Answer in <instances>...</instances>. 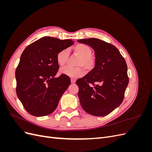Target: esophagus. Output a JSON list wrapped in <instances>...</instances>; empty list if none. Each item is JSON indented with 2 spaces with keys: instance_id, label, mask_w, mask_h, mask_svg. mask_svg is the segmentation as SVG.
I'll return each instance as SVG.
<instances>
[{
  "instance_id": "esophagus-1",
  "label": "esophagus",
  "mask_w": 152,
  "mask_h": 152,
  "mask_svg": "<svg viewBox=\"0 0 152 152\" xmlns=\"http://www.w3.org/2000/svg\"><path fill=\"white\" fill-rule=\"evenodd\" d=\"M75 82H76V80H75V79H71V83H72V84L75 83Z\"/></svg>"
}]
</instances>
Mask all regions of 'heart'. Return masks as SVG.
Returning <instances> with one entry per match:
<instances>
[{
    "mask_svg": "<svg viewBox=\"0 0 152 152\" xmlns=\"http://www.w3.org/2000/svg\"><path fill=\"white\" fill-rule=\"evenodd\" d=\"M73 53L80 57L79 60L77 64L79 67L71 68L66 66L61 68L59 73L61 75H66L71 78H79L84 75V67L87 71H91L96 65L95 59L91 56L92 49L83 44H79L73 48ZM68 57V50L63 49L59 51L56 56V61L59 66H63L66 63Z\"/></svg>",
    "mask_w": 152,
    "mask_h": 152,
    "instance_id": "1",
    "label": "heart"
}]
</instances>
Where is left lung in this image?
Masks as SVG:
<instances>
[{"label":"left lung","mask_w":152,"mask_h":152,"mask_svg":"<svg viewBox=\"0 0 152 152\" xmlns=\"http://www.w3.org/2000/svg\"><path fill=\"white\" fill-rule=\"evenodd\" d=\"M94 50V68L78 79L82 108L94 116L103 117L121 105L129 84L125 59L116 47L98 39L78 40Z\"/></svg>","instance_id":"8db88e82"}]
</instances>
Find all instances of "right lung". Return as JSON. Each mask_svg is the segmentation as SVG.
Listing matches in <instances>:
<instances>
[{
    "label": "right lung",
    "instance_id": "right-lung-1",
    "mask_svg": "<svg viewBox=\"0 0 152 152\" xmlns=\"http://www.w3.org/2000/svg\"><path fill=\"white\" fill-rule=\"evenodd\" d=\"M70 39L44 37L27 46L16 70V94L25 109L35 117L52 113L70 85L68 77H56L59 51L73 45Z\"/></svg>",
    "mask_w": 152,
    "mask_h": 152
}]
</instances>
